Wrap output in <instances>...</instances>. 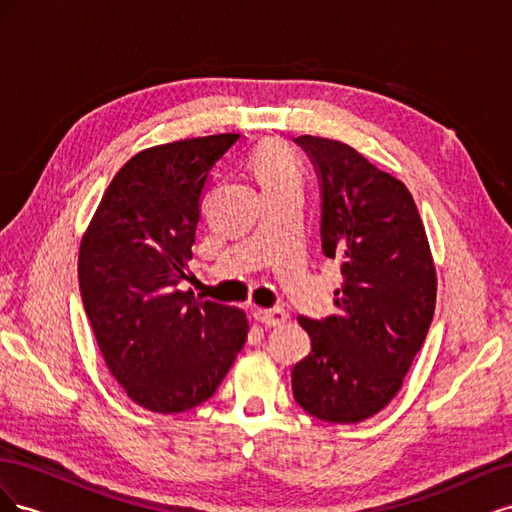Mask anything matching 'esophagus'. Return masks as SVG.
Wrapping results in <instances>:
<instances>
[{"instance_id":"1","label":"esophagus","mask_w":512,"mask_h":512,"mask_svg":"<svg viewBox=\"0 0 512 512\" xmlns=\"http://www.w3.org/2000/svg\"><path fill=\"white\" fill-rule=\"evenodd\" d=\"M252 314L258 322L265 324V327H280L282 322H286L288 314L280 307H273V309H262V307H254Z\"/></svg>"}]
</instances>
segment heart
Masks as SVG:
<instances>
[{"instance_id":"1","label":"heart","mask_w":512,"mask_h":512,"mask_svg":"<svg viewBox=\"0 0 512 512\" xmlns=\"http://www.w3.org/2000/svg\"><path fill=\"white\" fill-rule=\"evenodd\" d=\"M250 170L265 194L284 188H299L301 175L297 162H294L290 149L284 143L275 141V138L262 141L252 151Z\"/></svg>"}]
</instances>
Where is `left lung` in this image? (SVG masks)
<instances>
[{"label":"left lung","mask_w":512,"mask_h":512,"mask_svg":"<svg viewBox=\"0 0 512 512\" xmlns=\"http://www.w3.org/2000/svg\"><path fill=\"white\" fill-rule=\"evenodd\" d=\"M322 185V252L342 262L337 314L299 318L312 352L292 369L297 404L327 423H361L391 404L421 350L438 277L404 181L354 147L297 136Z\"/></svg>","instance_id":"obj_1"}]
</instances>
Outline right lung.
I'll return each instance as SVG.
<instances>
[{
  "label": "right lung",
  "instance_id": "obj_1",
  "mask_svg": "<svg viewBox=\"0 0 512 512\" xmlns=\"http://www.w3.org/2000/svg\"><path fill=\"white\" fill-rule=\"evenodd\" d=\"M239 134L185 138L138 151L108 185L79 250V286L104 363L149 412L207 401L243 348L245 312L177 290L207 177Z\"/></svg>",
  "mask_w": 512,
  "mask_h": 512
}]
</instances>
